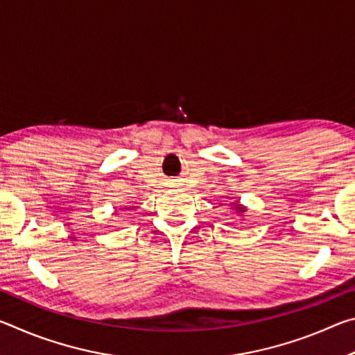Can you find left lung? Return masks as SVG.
<instances>
[{"mask_svg": "<svg viewBox=\"0 0 355 355\" xmlns=\"http://www.w3.org/2000/svg\"><path fill=\"white\" fill-rule=\"evenodd\" d=\"M232 211L235 213V214H238V216H243L245 214V211H248V207H244V205H241V203L239 202H232Z\"/></svg>", "mask_w": 355, "mask_h": 355, "instance_id": "left-lung-1", "label": "left lung"}]
</instances>
